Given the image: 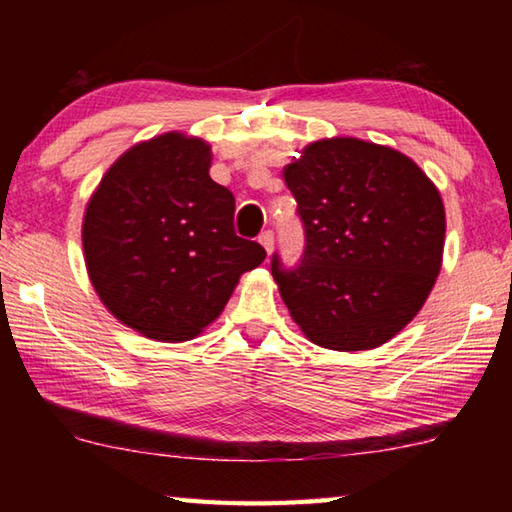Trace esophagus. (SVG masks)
I'll return each instance as SVG.
<instances>
[{
	"label": "esophagus",
	"instance_id": "esophagus-1",
	"mask_svg": "<svg viewBox=\"0 0 512 512\" xmlns=\"http://www.w3.org/2000/svg\"><path fill=\"white\" fill-rule=\"evenodd\" d=\"M257 241H259V244H262V248L266 250V253H268V255H271V253H273V232H271V230H264V232H262V235H259V237H257Z\"/></svg>",
	"mask_w": 512,
	"mask_h": 512
}]
</instances>
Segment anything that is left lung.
I'll list each match as a JSON object with an SVG mask.
<instances>
[{
  "mask_svg": "<svg viewBox=\"0 0 512 512\" xmlns=\"http://www.w3.org/2000/svg\"><path fill=\"white\" fill-rule=\"evenodd\" d=\"M305 225L300 266L273 255L284 305L311 343L357 352L411 323L443 264L445 207L404 153L357 137L311 142L284 167Z\"/></svg>",
  "mask_w": 512,
  "mask_h": 512,
  "instance_id": "8db88e82",
  "label": "left lung"
}]
</instances>
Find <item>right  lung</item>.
Listing matches in <instances>:
<instances>
[{"mask_svg":"<svg viewBox=\"0 0 512 512\" xmlns=\"http://www.w3.org/2000/svg\"><path fill=\"white\" fill-rule=\"evenodd\" d=\"M210 164L201 137L158 135L117 158L85 207L94 291L112 316L155 341L201 334L266 257L235 235V196L210 178Z\"/></svg>","mask_w":512,"mask_h":512,"instance_id":"right-lung-1","label":"right lung"}]
</instances>
